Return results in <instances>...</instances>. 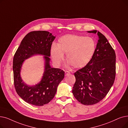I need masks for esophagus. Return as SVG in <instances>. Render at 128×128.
<instances>
[{
	"label": "esophagus",
	"instance_id": "obj_1",
	"mask_svg": "<svg viewBox=\"0 0 128 128\" xmlns=\"http://www.w3.org/2000/svg\"><path fill=\"white\" fill-rule=\"evenodd\" d=\"M70 74V73L69 72H68V71H65V76H68Z\"/></svg>",
	"mask_w": 128,
	"mask_h": 128
}]
</instances>
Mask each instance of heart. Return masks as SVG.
I'll use <instances>...</instances> for the list:
<instances>
[{
    "label": "heart",
    "instance_id": "1",
    "mask_svg": "<svg viewBox=\"0 0 128 128\" xmlns=\"http://www.w3.org/2000/svg\"><path fill=\"white\" fill-rule=\"evenodd\" d=\"M96 49V41L92 37L66 34L59 38L57 46L51 47L50 54L55 65L60 64L66 54L68 67L73 66L75 68H81L90 62Z\"/></svg>",
    "mask_w": 128,
    "mask_h": 128
}]
</instances>
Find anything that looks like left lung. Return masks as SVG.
<instances>
[{
	"label": "left lung",
	"instance_id": "left-lung-1",
	"mask_svg": "<svg viewBox=\"0 0 128 128\" xmlns=\"http://www.w3.org/2000/svg\"><path fill=\"white\" fill-rule=\"evenodd\" d=\"M96 49L90 62L74 73L76 82L72 92L84 105L97 104L103 99L114 84L116 76V54L108 41L97 30Z\"/></svg>",
	"mask_w": 128,
	"mask_h": 128
}]
</instances>
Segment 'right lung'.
Returning a JSON list of instances; mask_svg holds the SVG:
<instances>
[{
  "label": "right lung",
  "mask_w": 128,
  "mask_h": 128,
  "mask_svg": "<svg viewBox=\"0 0 128 128\" xmlns=\"http://www.w3.org/2000/svg\"><path fill=\"white\" fill-rule=\"evenodd\" d=\"M55 38L46 31H32L24 36L13 59L14 85L18 95L27 103L36 106L48 104L55 96L57 88L64 77V72L50 65V50ZM43 55L44 70L40 82L27 85L20 77L22 66L26 59L34 55Z\"/></svg>",
  "instance_id": "right-lung-1"
}]
</instances>
